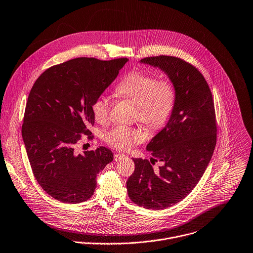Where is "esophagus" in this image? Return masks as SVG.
Here are the masks:
<instances>
[{
	"mask_svg": "<svg viewBox=\"0 0 253 253\" xmlns=\"http://www.w3.org/2000/svg\"><path fill=\"white\" fill-rule=\"evenodd\" d=\"M124 156H125V155H124V154H122V153H117V154H115V155H114V159L119 161V160H120V159H122Z\"/></svg>",
	"mask_w": 253,
	"mask_h": 253,
	"instance_id": "obj_1",
	"label": "esophagus"
}]
</instances>
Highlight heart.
<instances>
[{
	"instance_id": "b5f03b06",
	"label": "heart",
	"mask_w": 253,
	"mask_h": 253,
	"mask_svg": "<svg viewBox=\"0 0 253 253\" xmlns=\"http://www.w3.org/2000/svg\"><path fill=\"white\" fill-rule=\"evenodd\" d=\"M118 96L134 105L133 116L149 129H158L170 117L176 102V87L170 79H157L154 74L132 71L116 87ZM112 100L107 95L98 96L92 104L95 120L105 123L110 116ZM143 138L139 129L119 126L107 133L105 140L118 149H127Z\"/></svg>"
}]
</instances>
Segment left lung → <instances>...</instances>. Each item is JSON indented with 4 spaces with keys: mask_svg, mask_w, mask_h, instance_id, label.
Instances as JSON below:
<instances>
[{
    "mask_svg": "<svg viewBox=\"0 0 253 253\" xmlns=\"http://www.w3.org/2000/svg\"><path fill=\"white\" fill-rule=\"evenodd\" d=\"M140 63L161 69L176 87V102L166 126L146 149L152 158H133L134 172L126 181L136 205L162 210L182 201L200 181L212 156L216 123L211 92L202 73L181 58L146 57ZM164 164L157 169L154 162Z\"/></svg>",
    "mask_w": 253,
    "mask_h": 253,
    "instance_id": "left-lung-1",
    "label": "left lung"
}]
</instances>
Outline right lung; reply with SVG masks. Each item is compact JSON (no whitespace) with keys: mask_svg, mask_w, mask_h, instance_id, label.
<instances>
[{"mask_svg":"<svg viewBox=\"0 0 253 253\" xmlns=\"http://www.w3.org/2000/svg\"><path fill=\"white\" fill-rule=\"evenodd\" d=\"M128 61L79 57L45 70L34 84L26 106L22 134L33 173L52 198L68 204L85 202L97 187V174L113 161L100 146L77 154L81 133L95 124L94 100Z\"/></svg>","mask_w":253,"mask_h":253,"instance_id":"add662e5","label":"right lung"}]
</instances>
